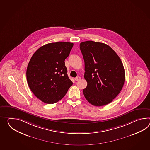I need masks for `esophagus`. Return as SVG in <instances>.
I'll use <instances>...</instances> for the list:
<instances>
[{"label": "esophagus", "mask_w": 150, "mask_h": 150, "mask_svg": "<svg viewBox=\"0 0 150 150\" xmlns=\"http://www.w3.org/2000/svg\"><path fill=\"white\" fill-rule=\"evenodd\" d=\"M81 77L80 76H77L75 79V80L76 81H79V80H81Z\"/></svg>", "instance_id": "esophagus-1"}]
</instances>
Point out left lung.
Returning a JSON list of instances; mask_svg holds the SVG:
<instances>
[{"instance_id": "obj_1", "label": "left lung", "mask_w": 150, "mask_h": 150, "mask_svg": "<svg viewBox=\"0 0 150 150\" xmlns=\"http://www.w3.org/2000/svg\"><path fill=\"white\" fill-rule=\"evenodd\" d=\"M84 61L87 86L86 99L97 107L110 103L120 93L125 81V70L120 57L108 45L87 41L80 43Z\"/></svg>"}]
</instances>
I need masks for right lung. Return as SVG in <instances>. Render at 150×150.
<instances>
[{
	"label": "right lung",
	"instance_id": "1",
	"mask_svg": "<svg viewBox=\"0 0 150 150\" xmlns=\"http://www.w3.org/2000/svg\"><path fill=\"white\" fill-rule=\"evenodd\" d=\"M73 45L69 42L48 43L39 48L30 59L26 71L28 85L34 95L45 103L57 102L73 84L64 60Z\"/></svg>",
	"mask_w": 150,
	"mask_h": 150
}]
</instances>
